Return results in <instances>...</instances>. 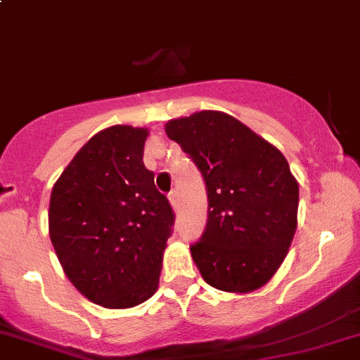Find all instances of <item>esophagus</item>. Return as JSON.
Segmentation results:
<instances>
[{
  "label": "esophagus",
  "mask_w": 360,
  "mask_h": 360,
  "mask_svg": "<svg viewBox=\"0 0 360 360\" xmlns=\"http://www.w3.org/2000/svg\"><path fill=\"white\" fill-rule=\"evenodd\" d=\"M169 200H170V205H172L174 210L179 209V198H177V191H170L169 193Z\"/></svg>",
  "instance_id": "esophagus-1"
}]
</instances>
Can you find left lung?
Masks as SVG:
<instances>
[{
  "instance_id": "left-lung-1",
  "label": "left lung",
  "mask_w": 360,
  "mask_h": 360,
  "mask_svg": "<svg viewBox=\"0 0 360 360\" xmlns=\"http://www.w3.org/2000/svg\"><path fill=\"white\" fill-rule=\"evenodd\" d=\"M176 141L200 170L207 224L190 245L203 281L228 292L266 284L296 231L300 190L288 160L249 127L219 111L170 120Z\"/></svg>"
}]
</instances>
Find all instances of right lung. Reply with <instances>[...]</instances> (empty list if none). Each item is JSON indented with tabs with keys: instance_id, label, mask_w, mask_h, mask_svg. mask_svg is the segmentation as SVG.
<instances>
[{
	"instance_id": "add662e5",
	"label": "right lung",
	"mask_w": 360,
	"mask_h": 360,
	"mask_svg": "<svg viewBox=\"0 0 360 360\" xmlns=\"http://www.w3.org/2000/svg\"><path fill=\"white\" fill-rule=\"evenodd\" d=\"M146 129L96 134L53 184L50 240L76 289L106 308H130L158 288L172 207L144 167Z\"/></svg>"
}]
</instances>
